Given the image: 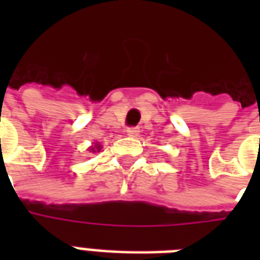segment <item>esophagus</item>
Listing matches in <instances>:
<instances>
[{"mask_svg": "<svg viewBox=\"0 0 260 260\" xmlns=\"http://www.w3.org/2000/svg\"><path fill=\"white\" fill-rule=\"evenodd\" d=\"M126 135L135 138V136L139 135V128H138V126H129V128L126 129Z\"/></svg>", "mask_w": 260, "mask_h": 260, "instance_id": "34e87169", "label": "esophagus"}]
</instances>
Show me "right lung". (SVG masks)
I'll return each instance as SVG.
<instances>
[{
  "label": "right lung",
  "mask_w": 260,
  "mask_h": 260,
  "mask_svg": "<svg viewBox=\"0 0 260 260\" xmlns=\"http://www.w3.org/2000/svg\"><path fill=\"white\" fill-rule=\"evenodd\" d=\"M90 150H91V152H96V150H97V152H99V150H100V146H99V145H96V146H94V147H91Z\"/></svg>",
  "instance_id": "obj_1"
}]
</instances>
